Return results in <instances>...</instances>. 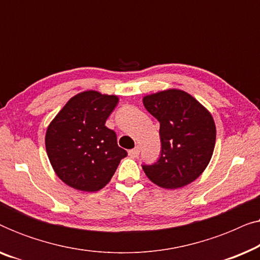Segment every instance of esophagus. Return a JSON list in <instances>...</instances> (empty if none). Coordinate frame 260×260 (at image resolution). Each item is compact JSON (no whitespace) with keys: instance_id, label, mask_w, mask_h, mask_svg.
Returning a JSON list of instances; mask_svg holds the SVG:
<instances>
[{"instance_id":"esophagus-1","label":"esophagus","mask_w":260,"mask_h":260,"mask_svg":"<svg viewBox=\"0 0 260 260\" xmlns=\"http://www.w3.org/2000/svg\"><path fill=\"white\" fill-rule=\"evenodd\" d=\"M138 155H140V148H138V147L129 150V156H130V157L136 158V157H138Z\"/></svg>"}]
</instances>
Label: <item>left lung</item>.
I'll use <instances>...</instances> for the list:
<instances>
[{
	"label": "left lung",
	"mask_w": 260,
	"mask_h": 260,
	"mask_svg": "<svg viewBox=\"0 0 260 260\" xmlns=\"http://www.w3.org/2000/svg\"><path fill=\"white\" fill-rule=\"evenodd\" d=\"M144 108L159 122L161 157L142 166L152 183L166 189L187 186L207 168L215 147L211 112L193 95L177 88L143 97Z\"/></svg>",
	"instance_id": "8db88e82"
}]
</instances>
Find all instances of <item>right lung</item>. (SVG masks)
<instances>
[{"instance_id":"1","label":"right lung","mask_w":260,"mask_h":260,"mask_svg":"<svg viewBox=\"0 0 260 260\" xmlns=\"http://www.w3.org/2000/svg\"><path fill=\"white\" fill-rule=\"evenodd\" d=\"M118 103L115 94L80 92L60 110L46 131L49 162L62 182L81 191H98L110 182L127 152L105 126Z\"/></svg>"}]
</instances>
